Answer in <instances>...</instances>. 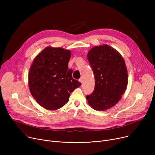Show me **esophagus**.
<instances>
[{
  "instance_id": "1",
  "label": "esophagus",
  "mask_w": 155,
  "mask_h": 155,
  "mask_svg": "<svg viewBox=\"0 0 155 155\" xmlns=\"http://www.w3.org/2000/svg\"><path fill=\"white\" fill-rule=\"evenodd\" d=\"M83 80H83V78H82V77H81V78H80V80H79V81H80V82L81 83L83 82Z\"/></svg>"
}]
</instances>
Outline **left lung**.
Masks as SVG:
<instances>
[{"mask_svg": "<svg viewBox=\"0 0 155 155\" xmlns=\"http://www.w3.org/2000/svg\"><path fill=\"white\" fill-rule=\"evenodd\" d=\"M87 58L95 77L94 91L87 100L96 110L110 109L119 101L126 90L128 75L121 54L107 45L92 48Z\"/></svg>", "mask_w": 155, "mask_h": 155, "instance_id": "left-lung-1", "label": "left lung"}]
</instances>
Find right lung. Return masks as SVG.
Listing matches in <instances>:
<instances>
[{
    "instance_id": "right-lung-1",
    "label": "right lung",
    "mask_w": 155,
    "mask_h": 155,
    "mask_svg": "<svg viewBox=\"0 0 155 155\" xmlns=\"http://www.w3.org/2000/svg\"><path fill=\"white\" fill-rule=\"evenodd\" d=\"M71 51L48 46L39 53L29 69L28 84L31 95L43 107L55 110L66 104L70 93L81 85L68 70Z\"/></svg>"
}]
</instances>
